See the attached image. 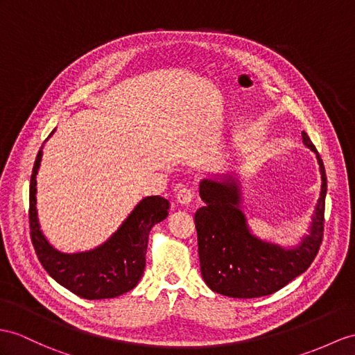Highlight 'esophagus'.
<instances>
[{"mask_svg": "<svg viewBox=\"0 0 355 355\" xmlns=\"http://www.w3.org/2000/svg\"><path fill=\"white\" fill-rule=\"evenodd\" d=\"M194 198V193L191 189L187 188V187H179L178 188V193H176V202L179 205H189L193 202Z\"/></svg>", "mask_w": 355, "mask_h": 355, "instance_id": "34e87169", "label": "esophagus"}]
</instances>
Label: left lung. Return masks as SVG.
Here are the masks:
<instances>
[{
	"mask_svg": "<svg viewBox=\"0 0 355 355\" xmlns=\"http://www.w3.org/2000/svg\"><path fill=\"white\" fill-rule=\"evenodd\" d=\"M301 137L316 153L322 185L309 235L295 247L266 243L250 232L238 178L202 179L198 189L206 205L196 212L194 221L200 271L214 292L232 298L271 295L304 272L316 257L324 236L327 176L312 140L304 131Z\"/></svg>",
	"mask_w": 355,
	"mask_h": 355,
	"instance_id": "left-lung-1",
	"label": "left lung"
}]
</instances>
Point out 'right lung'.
<instances>
[{
    "label": "right lung",
    "instance_id": "right-lung-1",
    "mask_svg": "<svg viewBox=\"0 0 355 355\" xmlns=\"http://www.w3.org/2000/svg\"><path fill=\"white\" fill-rule=\"evenodd\" d=\"M42 148L34 161L30 184V235L42 266L58 284L85 300L114 298L134 289L144 272L149 232L167 218L168 200L159 196L143 198L122 226L96 248L81 253L58 252L48 243L37 220L36 175Z\"/></svg>",
    "mask_w": 355,
    "mask_h": 355
}]
</instances>
